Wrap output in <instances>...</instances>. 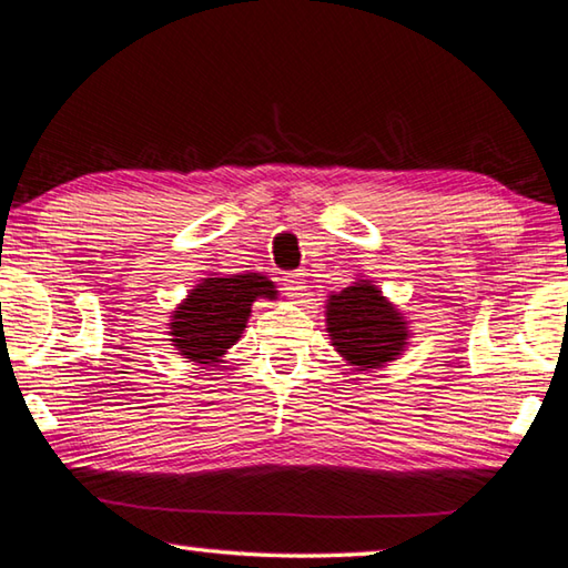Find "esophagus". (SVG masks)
Returning <instances> with one entry per match:
<instances>
[{"label":"esophagus","mask_w":568,"mask_h":568,"mask_svg":"<svg viewBox=\"0 0 568 568\" xmlns=\"http://www.w3.org/2000/svg\"><path fill=\"white\" fill-rule=\"evenodd\" d=\"M282 284H284V294L292 296V300H302L306 294V278L302 274H286L282 278Z\"/></svg>","instance_id":"esophagus-1"}]
</instances>
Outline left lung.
Here are the masks:
<instances>
[{"label":"left lung","mask_w":568,"mask_h":568,"mask_svg":"<svg viewBox=\"0 0 568 568\" xmlns=\"http://www.w3.org/2000/svg\"><path fill=\"white\" fill-rule=\"evenodd\" d=\"M324 317L334 352L357 372L385 367L410 345L413 332L403 312L365 276L332 292L324 302Z\"/></svg>","instance_id":"left-lung-1"}]
</instances>
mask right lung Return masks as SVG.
I'll return each instance as SVG.
<instances>
[{
    "label": "right lung",
    "mask_w": 568,
    "mask_h": 568,
    "mask_svg": "<svg viewBox=\"0 0 568 568\" xmlns=\"http://www.w3.org/2000/svg\"><path fill=\"white\" fill-rule=\"evenodd\" d=\"M276 296V284L258 272L209 274L171 312L169 342L185 362L219 365L244 334L254 302Z\"/></svg>",
    "instance_id": "1"
}]
</instances>
